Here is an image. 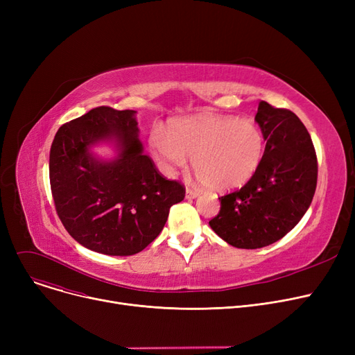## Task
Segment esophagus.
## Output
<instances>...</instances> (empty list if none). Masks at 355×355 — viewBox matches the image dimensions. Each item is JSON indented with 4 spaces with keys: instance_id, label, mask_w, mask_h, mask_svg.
I'll list each match as a JSON object with an SVG mask.
<instances>
[{
    "instance_id": "34e87169",
    "label": "esophagus",
    "mask_w": 355,
    "mask_h": 355,
    "mask_svg": "<svg viewBox=\"0 0 355 355\" xmlns=\"http://www.w3.org/2000/svg\"><path fill=\"white\" fill-rule=\"evenodd\" d=\"M198 196H200V193H198L197 190H193V189H187V190H185V198L191 200V198H196V197H198Z\"/></svg>"
}]
</instances>
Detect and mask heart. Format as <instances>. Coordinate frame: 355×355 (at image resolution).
<instances>
[{"mask_svg":"<svg viewBox=\"0 0 355 355\" xmlns=\"http://www.w3.org/2000/svg\"><path fill=\"white\" fill-rule=\"evenodd\" d=\"M151 154L166 174L193 158L198 178L214 191L243 187L256 174L265 154V137L253 121L233 116L197 115L177 119L165 135L149 137Z\"/></svg>","mask_w":355,"mask_h":355,"instance_id":"1","label":"heart"}]
</instances>
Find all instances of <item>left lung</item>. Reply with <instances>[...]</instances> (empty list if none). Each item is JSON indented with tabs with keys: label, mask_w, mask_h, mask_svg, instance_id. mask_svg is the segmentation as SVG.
Returning a JSON list of instances; mask_svg holds the SVG:
<instances>
[{
	"label": "left lung",
	"mask_w": 355,
	"mask_h": 355,
	"mask_svg": "<svg viewBox=\"0 0 355 355\" xmlns=\"http://www.w3.org/2000/svg\"><path fill=\"white\" fill-rule=\"evenodd\" d=\"M254 121L266 146L262 164L243 187L218 197L210 227L239 249L269 246L289 233L311 206L318 161L305 125L289 109L259 103Z\"/></svg>",
	"instance_id": "left-lung-1"
}]
</instances>
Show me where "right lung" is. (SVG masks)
<instances>
[{
  "instance_id": "1",
  "label": "right lung",
  "mask_w": 355,
  "mask_h": 355,
  "mask_svg": "<svg viewBox=\"0 0 355 355\" xmlns=\"http://www.w3.org/2000/svg\"><path fill=\"white\" fill-rule=\"evenodd\" d=\"M135 110L99 106L62 125L50 149V187L55 211L82 246L109 256L144 250L165 226L184 185L159 174L144 154ZM114 140L119 157L102 162L89 153Z\"/></svg>"
}]
</instances>
